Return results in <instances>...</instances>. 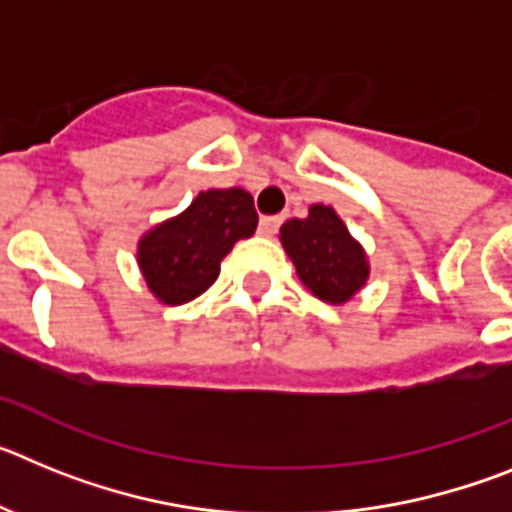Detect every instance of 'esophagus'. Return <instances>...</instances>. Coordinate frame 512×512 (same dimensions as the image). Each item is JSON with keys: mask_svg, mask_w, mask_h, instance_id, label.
<instances>
[{"mask_svg": "<svg viewBox=\"0 0 512 512\" xmlns=\"http://www.w3.org/2000/svg\"><path fill=\"white\" fill-rule=\"evenodd\" d=\"M279 225H282V217H261L259 223V233L266 235V238H271V235H277Z\"/></svg>", "mask_w": 512, "mask_h": 512, "instance_id": "esophagus-1", "label": "esophagus"}]
</instances>
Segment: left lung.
<instances>
[{
	"mask_svg": "<svg viewBox=\"0 0 512 512\" xmlns=\"http://www.w3.org/2000/svg\"><path fill=\"white\" fill-rule=\"evenodd\" d=\"M282 246L307 289L318 300L343 305L369 279L366 253L333 207L312 205L305 220L282 225Z\"/></svg>",
	"mask_w": 512,
	"mask_h": 512,
	"instance_id": "left-lung-1",
	"label": "left lung"
}]
</instances>
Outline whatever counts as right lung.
<instances>
[{
  "label": "right lung",
  "instance_id": "obj_1",
  "mask_svg": "<svg viewBox=\"0 0 512 512\" xmlns=\"http://www.w3.org/2000/svg\"><path fill=\"white\" fill-rule=\"evenodd\" d=\"M259 225L246 189H207L182 215L148 230L138 243V264L148 289L164 305L200 297L220 274V261Z\"/></svg>",
  "mask_w": 512,
  "mask_h": 512
}]
</instances>
